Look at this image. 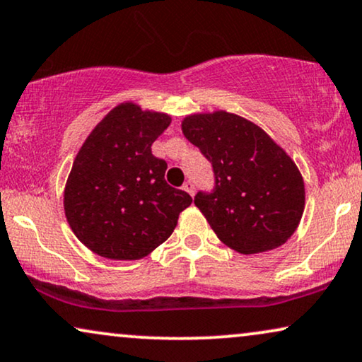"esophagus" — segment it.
Masks as SVG:
<instances>
[{
	"instance_id": "esophagus-1",
	"label": "esophagus",
	"mask_w": 362,
	"mask_h": 362,
	"mask_svg": "<svg viewBox=\"0 0 362 362\" xmlns=\"http://www.w3.org/2000/svg\"><path fill=\"white\" fill-rule=\"evenodd\" d=\"M182 189H185L186 192H189L191 196H194V191H196L194 182H192V181H186V182H185V186H182Z\"/></svg>"
}]
</instances>
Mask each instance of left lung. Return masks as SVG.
<instances>
[{"label":"left lung","instance_id":"left-lung-1","mask_svg":"<svg viewBox=\"0 0 362 362\" xmlns=\"http://www.w3.org/2000/svg\"><path fill=\"white\" fill-rule=\"evenodd\" d=\"M186 139L213 164L214 187L194 196L209 226L241 255L284 244L304 211V181L286 151L251 121L226 111L182 119Z\"/></svg>","mask_w":362,"mask_h":362}]
</instances>
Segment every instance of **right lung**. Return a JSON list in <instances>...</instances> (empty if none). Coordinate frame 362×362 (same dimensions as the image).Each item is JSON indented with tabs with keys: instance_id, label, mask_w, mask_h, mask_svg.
Returning a JSON list of instances; mask_svg holds the SVG:
<instances>
[{
	"instance_id": "add662e5",
	"label": "right lung",
	"mask_w": 362,
	"mask_h": 362,
	"mask_svg": "<svg viewBox=\"0 0 362 362\" xmlns=\"http://www.w3.org/2000/svg\"><path fill=\"white\" fill-rule=\"evenodd\" d=\"M171 118L123 103L103 118L74 158L64 214L84 246L107 259L148 256L175 231L192 203L164 180L168 164L151 144Z\"/></svg>"
}]
</instances>
